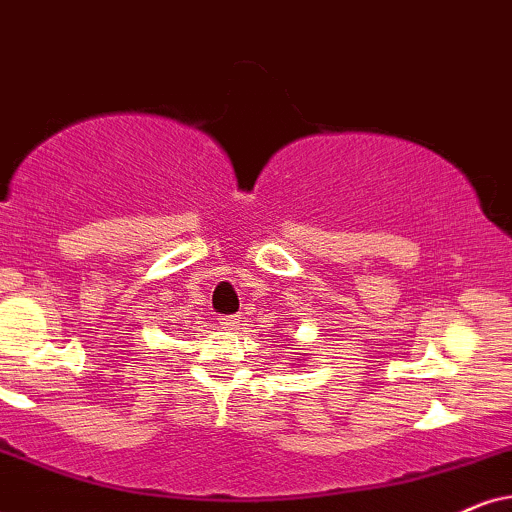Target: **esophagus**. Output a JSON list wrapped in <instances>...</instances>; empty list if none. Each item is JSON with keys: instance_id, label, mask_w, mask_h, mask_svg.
Instances as JSON below:
<instances>
[{"instance_id": "1", "label": "esophagus", "mask_w": 512, "mask_h": 512, "mask_svg": "<svg viewBox=\"0 0 512 512\" xmlns=\"http://www.w3.org/2000/svg\"><path fill=\"white\" fill-rule=\"evenodd\" d=\"M238 323H241V319H238L236 314H231V316H222V319H219V326H222L224 331H236Z\"/></svg>"}]
</instances>
